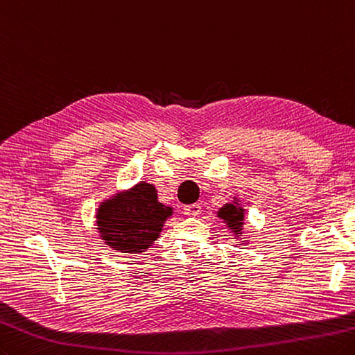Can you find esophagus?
Returning a JSON list of instances; mask_svg holds the SVG:
<instances>
[{"label": "esophagus", "mask_w": 355, "mask_h": 355, "mask_svg": "<svg viewBox=\"0 0 355 355\" xmlns=\"http://www.w3.org/2000/svg\"><path fill=\"white\" fill-rule=\"evenodd\" d=\"M183 212L187 215V217H196L201 212V206L198 203H192V205H186L183 207Z\"/></svg>", "instance_id": "34e87169"}]
</instances>
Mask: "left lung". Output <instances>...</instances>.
Listing matches in <instances>:
<instances>
[{
  "mask_svg": "<svg viewBox=\"0 0 355 355\" xmlns=\"http://www.w3.org/2000/svg\"><path fill=\"white\" fill-rule=\"evenodd\" d=\"M218 217L226 221L229 229H232L235 237H240L243 229V220H245V209L239 203H227L218 211Z\"/></svg>",
  "mask_w": 355,
  "mask_h": 355,
  "instance_id": "8db88e82",
  "label": "left lung"
}]
</instances>
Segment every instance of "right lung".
<instances>
[{"mask_svg": "<svg viewBox=\"0 0 355 355\" xmlns=\"http://www.w3.org/2000/svg\"><path fill=\"white\" fill-rule=\"evenodd\" d=\"M169 215L172 207L159 203L155 187L141 182L103 201L96 211V229L115 251L141 254L159 237Z\"/></svg>", "mask_w": 355, "mask_h": 355, "instance_id": "1", "label": "right lung"}]
</instances>
